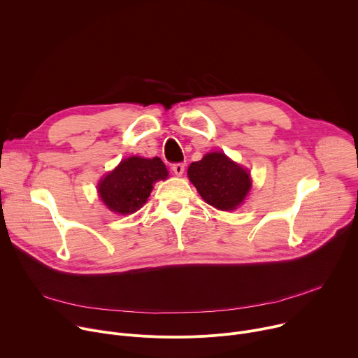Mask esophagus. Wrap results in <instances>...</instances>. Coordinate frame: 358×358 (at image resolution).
<instances>
[{"mask_svg": "<svg viewBox=\"0 0 358 358\" xmlns=\"http://www.w3.org/2000/svg\"><path fill=\"white\" fill-rule=\"evenodd\" d=\"M173 171H174V174L176 176H182V173H184V170H185V166H184V163H176V164H173Z\"/></svg>", "mask_w": 358, "mask_h": 358, "instance_id": "obj_1", "label": "esophagus"}]
</instances>
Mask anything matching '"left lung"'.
<instances>
[{"instance_id":"left-lung-1","label":"left lung","mask_w":358,"mask_h":358,"mask_svg":"<svg viewBox=\"0 0 358 358\" xmlns=\"http://www.w3.org/2000/svg\"><path fill=\"white\" fill-rule=\"evenodd\" d=\"M188 178L203 201L221 211L235 210L250 189L249 174L222 152H208L191 163Z\"/></svg>"}]
</instances>
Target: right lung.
<instances>
[{"mask_svg": "<svg viewBox=\"0 0 358 358\" xmlns=\"http://www.w3.org/2000/svg\"><path fill=\"white\" fill-rule=\"evenodd\" d=\"M169 176L164 163L159 159L130 157L108 174L99 184V194L106 206L122 215L136 213L145 203L152 184Z\"/></svg>", "mask_w": 358, "mask_h": 358, "instance_id": "right-lung-1", "label": "right lung"}]
</instances>
